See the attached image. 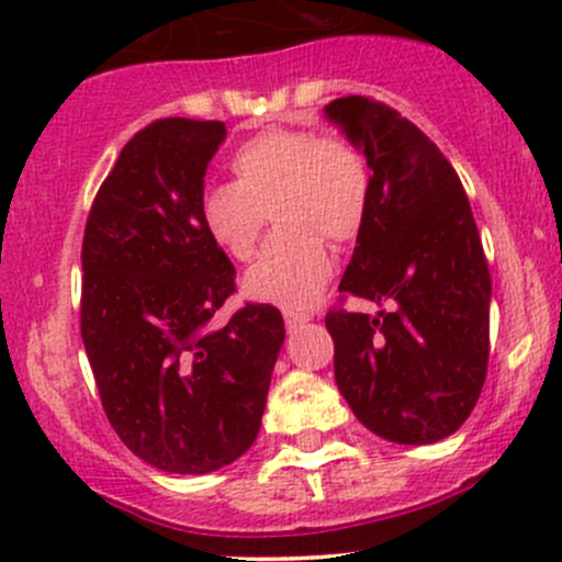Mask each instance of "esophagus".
<instances>
[{
    "instance_id": "obj_1",
    "label": "esophagus",
    "mask_w": 562,
    "mask_h": 562,
    "mask_svg": "<svg viewBox=\"0 0 562 562\" xmlns=\"http://www.w3.org/2000/svg\"><path fill=\"white\" fill-rule=\"evenodd\" d=\"M313 321V313H307V310H285V323L288 328H296L302 326V323Z\"/></svg>"
}]
</instances>
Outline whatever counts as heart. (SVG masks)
I'll list each match as a JSON object with an SVG mask.
<instances>
[{
    "label": "heart",
    "instance_id": "b5f03b06",
    "mask_svg": "<svg viewBox=\"0 0 562 562\" xmlns=\"http://www.w3.org/2000/svg\"><path fill=\"white\" fill-rule=\"evenodd\" d=\"M231 173L234 181L206 187L198 198L203 231L225 255L249 260L266 212L274 209L282 234L247 271L245 288L260 302L310 307L334 271L326 236L348 241L364 223L370 198L364 157L348 140L271 127L231 155Z\"/></svg>",
    "mask_w": 562,
    "mask_h": 562
}]
</instances>
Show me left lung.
<instances>
[{"mask_svg":"<svg viewBox=\"0 0 562 562\" xmlns=\"http://www.w3.org/2000/svg\"><path fill=\"white\" fill-rule=\"evenodd\" d=\"M326 116L372 171L339 293L389 304L375 317L328 310L337 389L391 443H438L470 416L490 361L492 280L468 195L443 151L386 103L350 94Z\"/></svg>","mask_w":562,"mask_h":562,"instance_id":"1","label":"left lung"}]
</instances>
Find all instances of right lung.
I'll use <instances>...</instances> for the list:
<instances>
[{
	"instance_id": "right-lung-1",
	"label": "right lung",
	"mask_w": 562,
	"mask_h": 562,
	"mask_svg": "<svg viewBox=\"0 0 562 562\" xmlns=\"http://www.w3.org/2000/svg\"><path fill=\"white\" fill-rule=\"evenodd\" d=\"M223 122L157 119L124 144L83 231L81 337L103 411L151 468L203 475L255 443L285 323L245 304L212 317L236 269L203 231L198 198Z\"/></svg>"
}]
</instances>
